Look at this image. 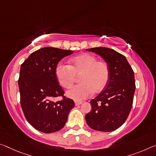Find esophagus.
<instances>
[{
	"label": "esophagus",
	"instance_id": "esophagus-1",
	"mask_svg": "<svg viewBox=\"0 0 156 156\" xmlns=\"http://www.w3.org/2000/svg\"><path fill=\"white\" fill-rule=\"evenodd\" d=\"M80 104H82V102H78V101H75V105L76 106H78V105H80Z\"/></svg>",
	"mask_w": 156,
	"mask_h": 156
}]
</instances>
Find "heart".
I'll use <instances>...</instances> for the list:
<instances>
[{"mask_svg":"<svg viewBox=\"0 0 156 156\" xmlns=\"http://www.w3.org/2000/svg\"><path fill=\"white\" fill-rule=\"evenodd\" d=\"M70 65L58 64L55 75L64 88H70L80 76L81 84L66 91V96L76 101H83L93 92L98 94L108 85L110 80V69L107 64L91 54L84 53L71 59Z\"/></svg>","mask_w":156,"mask_h":156,"instance_id":"b5f03b06","label":"heart"}]
</instances>
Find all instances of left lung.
I'll use <instances>...</instances> for the list:
<instances>
[{"mask_svg": "<svg viewBox=\"0 0 156 156\" xmlns=\"http://www.w3.org/2000/svg\"><path fill=\"white\" fill-rule=\"evenodd\" d=\"M100 55L110 69L108 85L94 99L91 110L85 115L87 125L94 130L111 132L126 122L132 108L135 91V75L124 55L105 47L86 49Z\"/></svg>", "mask_w": 156, "mask_h": 156, "instance_id": "8db88e82", "label": "left lung"}]
</instances>
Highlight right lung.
Returning a JSON list of instances; mask_svg holds the SVG:
<instances>
[{
  "instance_id": "right-lung-1",
  "label": "right lung",
  "mask_w": 156,
  "mask_h": 156,
  "mask_svg": "<svg viewBox=\"0 0 156 156\" xmlns=\"http://www.w3.org/2000/svg\"><path fill=\"white\" fill-rule=\"evenodd\" d=\"M73 51L44 47L33 52L22 64L19 78L21 105L27 121L44 133L61 130L75 103L64 96L55 69L59 62ZM62 96L54 102L53 98Z\"/></svg>"
}]
</instances>
